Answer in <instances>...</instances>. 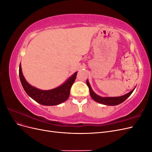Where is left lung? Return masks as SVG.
<instances>
[{"label":"left lung","mask_w":152,"mask_h":152,"mask_svg":"<svg viewBox=\"0 0 152 152\" xmlns=\"http://www.w3.org/2000/svg\"><path fill=\"white\" fill-rule=\"evenodd\" d=\"M86 83L89 89L90 95L91 96V98L93 99V100H94L95 102H98L99 103L103 104L104 105H108V106H115V105H117L122 103L126 99H127L129 97L135 89L134 87V88L131 91H130L129 93H127L125 95L118 96V97H102V96L96 94L93 91V90L92 89L91 86H90L88 80H87Z\"/></svg>","instance_id":"obj_1"}]
</instances>
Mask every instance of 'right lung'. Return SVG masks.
<instances>
[{
	"instance_id": "1",
	"label": "right lung",
	"mask_w": 152,
	"mask_h": 152,
	"mask_svg": "<svg viewBox=\"0 0 152 152\" xmlns=\"http://www.w3.org/2000/svg\"><path fill=\"white\" fill-rule=\"evenodd\" d=\"M77 72L56 88L50 90H41L28 83L23 75L21 63L19 68V75L21 85L24 90L31 98L37 103L45 106H54L61 104L68 98L70 89L75 82Z\"/></svg>"
}]
</instances>
